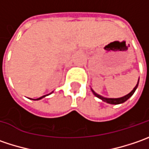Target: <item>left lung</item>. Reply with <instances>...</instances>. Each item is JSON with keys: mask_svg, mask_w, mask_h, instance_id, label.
I'll use <instances>...</instances> for the list:
<instances>
[{"mask_svg": "<svg viewBox=\"0 0 149 149\" xmlns=\"http://www.w3.org/2000/svg\"><path fill=\"white\" fill-rule=\"evenodd\" d=\"M139 80H138V83H137V84H136V86H135L134 88V89L129 93V94H128V95H124V96H123V97H121V98H105V97H103L102 95H98L97 93H95V91L93 90V89H91V91L93 92V94L96 96V97H98L99 99H100V100H102L104 102H106V103H108V104H123V103H124L125 101H127V100H129V98L132 96V95H134V93L135 92V90L137 89V88H138V85H139Z\"/></svg>", "mask_w": 149, "mask_h": 149, "instance_id": "8db88e82", "label": "left lung"}]
</instances>
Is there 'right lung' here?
<instances>
[{"label":"right lung","mask_w":149,"mask_h":149,"mask_svg":"<svg viewBox=\"0 0 149 149\" xmlns=\"http://www.w3.org/2000/svg\"><path fill=\"white\" fill-rule=\"evenodd\" d=\"M51 93H53V92H51ZM51 93H50V94H51ZM50 94H49V95H50ZM44 95V96H42V97H40V98H38V99H36V100H33V99H31V100H41V99H43L44 97H45V96H47V95Z\"/></svg>","instance_id":"right-lung-1"}]
</instances>
